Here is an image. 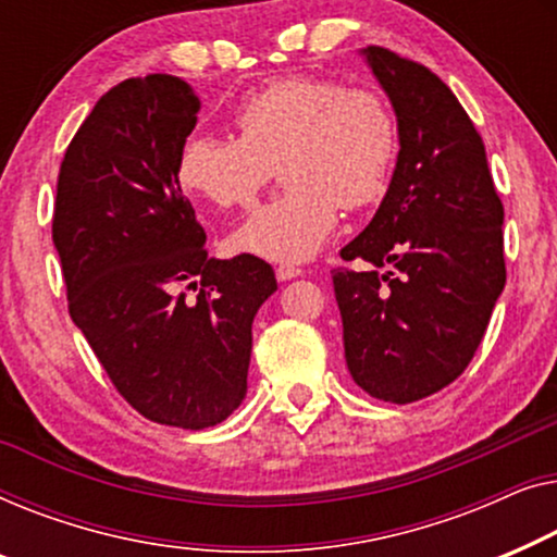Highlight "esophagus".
Masks as SVG:
<instances>
[{"label": "esophagus", "instance_id": "obj_1", "mask_svg": "<svg viewBox=\"0 0 557 557\" xmlns=\"http://www.w3.org/2000/svg\"><path fill=\"white\" fill-rule=\"evenodd\" d=\"M275 275L280 282H287V280H295L302 275L300 268H293V264H280V268L275 270Z\"/></svg>", "mask_w": 557, "mask_h": 557}]
</instances>
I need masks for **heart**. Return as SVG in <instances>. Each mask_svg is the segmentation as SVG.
Here are the masks:
<instances>
[{
	"label": "heart",
	"instance_id": "b5f03b06",
	"mask_svg": "<svg viewBox=\"0 0 557 557\" xmlns=\"http://www.w3.org/2000/svg\"><path fill=\"white\" fill-rule=\"evenodd\" d=\"M234 125L239 138L191 133L176 159L184 191L216 209L249 207L277 166L285 191L232 232L234 255L308 262L333 237L341 207L368 209L388 189L398 128L379 92L280 77L242 100Z\"/></svg>",
	"mask_w": 557,
	"mask_h": 557
}]
</instances>
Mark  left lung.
I'll return each mask as SVG.
<instances>
[{"label": "left lung", "mask_w": 557, "mask_h": 557, "mask_svg": "<svg viewBox=\"0 0 557 557\" xmlns=\"http://www.w3.org/2000/svg\"><path fill=\"white\" fill-rule=\"evenodd\" d=\"M396 113L398 156L371 224L333 270L346 363L366 394L411 404L461 375L505 287V209L465 108L419 62L360 50Z\"/></svg>", "instance_id": "1"}]
</instances>
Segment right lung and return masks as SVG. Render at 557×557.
Segmentation results:
<instances>
[{
	"mask_svg": "<svg viewBox=\"0 0 557 557\" xmlns=\"http://www.w3.org/2000/svg\"><path fill=\"white\" fill-rule=\"evenodd\" d=\"M199 108L174 75L108 90L70 140L52 219L70 318L113 386L146 419L191 432L247 396L252 320L277 289L268 262L207 257L176 178Z\"/></svg>",
	"mask_w": 557,
	"mask_h": 557,
	"instance_id": "obj_1",
	"label": "right lung"
}]
</instances>
